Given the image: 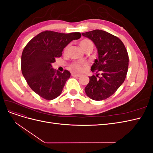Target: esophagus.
Segmentation results:
<instances>
[{
    "label": "esophagus",
    "instance_id": "1",
    "mask_svg": "<svg viewBox=\"0 0 153 153\" xmlns=\"http://www.w3.org/2000/svg\"><path fill=\"white\" fill-rule=\"evenodd\" d=\"M71 76H72L79 77L80 75H78V74H76V73H71Z\"/></svg>",
    "mask_w": 153,
    "mask_h": 153
}]
</instances>
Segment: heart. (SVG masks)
<instances>
[{
	"label": "heart",
	"mask_w": 153,
	"mask_h": 153,
	"mask_svg": "<svg viewBox=\"0 0 153 153\" xmlns=\"http://www.w3.org/2000/svg\"><path fill=\"white\" fill-rule=\"evenodd\" d=\"M79 45L80 48L84 51L89 48H93V43H92V41L89 39H82L79 42ZM85 66V64H84L74 62L69 66V68H70L73 71H81L82 70L83 68H84V66Z\"/></svg>",
	"instance_id": "heart-1"
}]
</instances>
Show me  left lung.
Here are the masks:
<instances>
[{
	"mask_svg": "<svg viewBox=\"0 0 153 153\" xmlns=\"http://www.w3.org/2000/svg\"><path fill=\"white\" fill-rule=\"evenodd\" d=\"M93 41L98 50V59H95L91 71L100 73L89 76L85 87L87 96L96 101L103 100L115 93L126 76L129 57L122 41L102 30L82 33Z\"/></svg>",
	"mask_w": 153,
	"mask_h": 153,
	"instance_id": "obj_1",
	"label": "left lung"
}]
</instances>
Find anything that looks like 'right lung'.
<instances>
[{
  "mask_svg": "<svg viewBox=\"0 0 153 153\" xmlns=\"http://www.w3.org/2000/svg\"><path fill=\"white\" fill-rule=\"evenodd\" d=\"M81 38L80 32L69 34L46 30L27 44L22 54L23 76L31 89L41 98L52 100L61 94L71 73L55 71L52 64L60 57L63 49L74 39Z\"/></svg>",
  "mask_w": 153,
  "mask_h": 153,
  "instance_id": "right-lung-1",
  "label": "right lung"
}]
</instances>
